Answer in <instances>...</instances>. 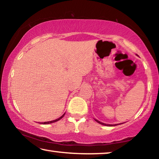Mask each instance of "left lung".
Masks as SVG:
<instances>
[{
  "instance_id": "left-lung-1",
  "label": "left lung",
  "mask_w": 159,
  "mask_h": 159,
  "mask_svg": "<svg viewBox=\"0 0 159 159\" xmlns=\"http://www.w3.org/2000/svg\"><path fill=\"white\" fill-rule=\"evenodd\" d=\"M95 121H96V122H98V123H100V124H102V125H107V126H115V125H118V124H114V125L106 124V123H102V122H100V121H99V120H97V119H95Z\"/></svg>"
}]
</instances>
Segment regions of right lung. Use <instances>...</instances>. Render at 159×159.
I'll return each instance as SVG.
<instances>
[{
  "label": "right lung",
  "mask_w": 159,
  "mask_h": 159,
  "mask_svg": "<svg viewBox=\"0 0 159 159\" xmlns=\"http://www.w3.org/2000/svg\"><path fill=\"white\" fill-rule=\"evenodd\" d=\"M64 114H64L62 116H61V117H60L59 118H57V119H56V120H51V121H48V122H42V123H41V124H50V123H55V122H57V121H58L59 120H60L61 118H62L63 117H64Z\"/></svg>",
  "instance_id": "right-lung-1"
}]
</instances>
